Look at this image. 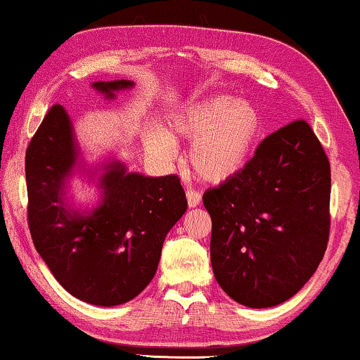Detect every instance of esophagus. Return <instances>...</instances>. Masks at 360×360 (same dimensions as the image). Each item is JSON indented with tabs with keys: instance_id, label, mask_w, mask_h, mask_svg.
Wrapping results in <instances>:
<instances>
[{
	"instance_id": "obj_1",
	"label": "esophagus",
	"mask_w": 360,
	"mask_h": 360,
	"mask_svg": "<svg viewBox=\"0 0 360 360\" xmlns=\"http://www.w3.org/2000/svg\"><path fill=\"white\" fill-rule=\"evenodd\" d=\"M186 201H188L190 207H196L201 202V195L195 190L186 191Z\"/></svg>"
}]
</instances>
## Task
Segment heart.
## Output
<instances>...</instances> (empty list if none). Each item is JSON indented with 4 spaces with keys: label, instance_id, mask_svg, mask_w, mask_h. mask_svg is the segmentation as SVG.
<instances>
[{
    "label": "heart",
    "instance_id": "1",
    "mask_svg": "<svg viewBox=\"0 0 360 360\" xmlns=\"http://www.w3.org/2000/svg\"><path fill=\"white\" fill-rule=\"evenodd\" d=\"M259 129L262 118L252 103L217 96L172 113L167 131L148 127L143 141L150 158L170 162L175 155L172 139H186V160L198 179L224 184L247 167Z\"/></svg>",
    "mask_w": 360,
    "mask_h": 360
}]
</instances>
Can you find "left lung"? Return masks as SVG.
Instances as JSON below:
<instances>
[{"instance_id":"1","label":"left lung","mask_w":360,"mask_h":360,"mask_svg":"<svg viewBox=\"0 0 360 360\" xmlns=\"http://www.w3.org/2000/svg\"><path fill=\"white\" fill-rule=\"evenodd\" d=\"M331 170L305 120L264 138L247 167L202 195L211 264L229 297L268 309L304 288L330 237Z\"/></svg>"}]
</instances>
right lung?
Instances as JSON below:
<instances>
[{"instance_id":"add662e5","label":"right lung","mask_w":360,"mask_h":360,"mask_svg":"<svg viewBox=\"0 0 360 360\" xmlns=\"http://www.w3.org/2000/svg\"><path fill=\"white\" fill-rule=\"evenodd\" d=\"M133 81H98L107 98ZM66 110L53 105L25 153L30 236L55 279L76 299L113 307L141 294L153 281L165 237L185 214L186 198L176 175L146 176L112 159L87 170ZM101 170L97 207L79 210L67 200L76 171Z\"/></svg>"}]
</instances>
